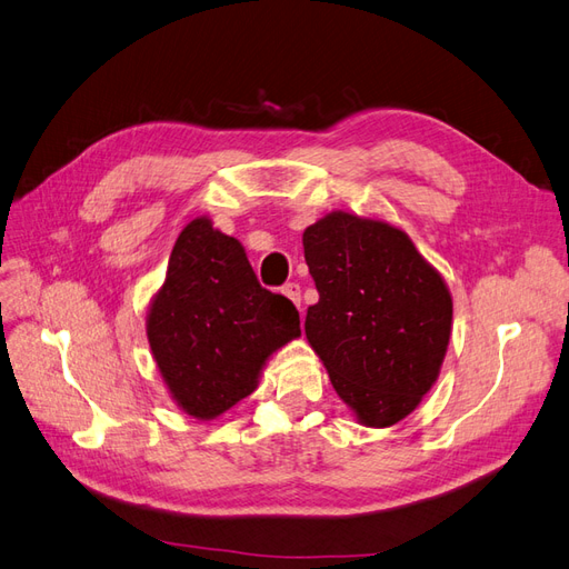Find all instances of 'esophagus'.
Wrapping results in <instances>:
<instances>
[{
    "mask_svg": "<svg viewBox=\"0 0 569 569\" xmlns=\"http://www.w3.org/2000/svg\"><path fill=\"white\" fill-rule=\"evenodd\" d=\"M284 297L295 303L297 308H301V287L297 284V282H289V284H284Z\"/></svg>",
    "mask_w": 569,
    "mask_h": 569,
    "instance_id": "34e87169",
    "label": "esophagus"
}]
</instances>
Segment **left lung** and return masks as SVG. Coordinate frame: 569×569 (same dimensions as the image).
<instances>
[{
	"label": "left lung",
	"mask_w": 569,
	"mask_h": 569,
	"mask_svg": "<svg viewBox=\"0 0 569 569\" xmlns=\"http://www.w3.org/2000/svg\"><path fill=\"white\" fill-rule=\"evenodd\" d=\"M318 289L306 339L360 425L391 427L437 382L453 299L437 268L387 220L332 211L303 232Z\"/></svg>",
	"instance_id": "left-lung-1"
}]
</instances>
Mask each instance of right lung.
<instances>
[{"label":"right lung","instance_id":"obj_1","mask_svg":"<svg viewBox=\"0 0 569 569\" xmlns=\"http://www.w3.org/2000/svg\"><path fill=\"white\" fill-rule=\"evenodd\" d=\"M301 337L299 311L258 284L244 247L187 222L147 313L151 356L187 416L213 420L258 387L266 360Z\"/></svg>","mask_w":569,"mask_h":569}]
</instances>
